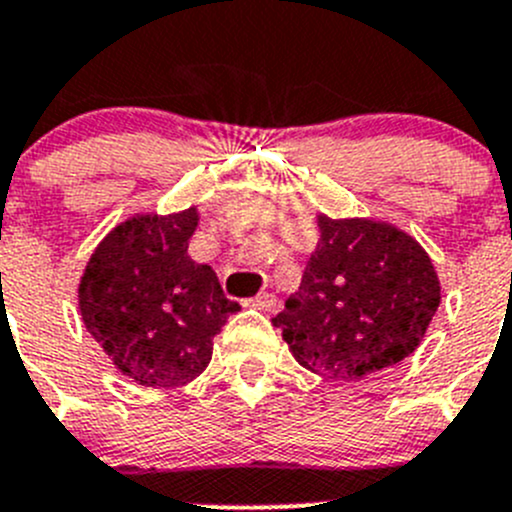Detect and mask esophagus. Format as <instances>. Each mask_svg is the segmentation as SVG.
<instances>
[{"instance_id": "esophagus-1", "label": "esophagus", "mask_w": 512, "mask_h": 512, "mask_svg": "<svg viewBox=\"0 0 512 512\" xmlns=\"http://www.w3.org/2000/svg\"><path fill=\"white\" fill-rule=\"evenodd\" d=\"M250 305L257 310H275L278 308V298L270 293H262V295H257V298H252Z\"/></svg>"}]
</instances>
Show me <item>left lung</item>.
Returning a JSON list of instances; mask_svg holds the SVG:
<instances>
[{"instance_id":"obj_1","label":"left lung","mask_w":512,"mask_h":512,"mask_svg":"<svg viewBox=\"0 0 512 512\" xmlns=\"http://www.w3.org/2000/svg\"><path fill=\"white\" fill-rule=\"evenodd\" d=\"M318 229L303 283L272 326L300 366L333 381L404 361L442 298L432 257L412 234L379 219L318 214Z\"/></svg>"}]
</instances>
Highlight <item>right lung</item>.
<instances>
[{
  "label": "right lung",
  "instance_id": "1",
  "mask_svg": "<svg viewBox=\"0 0 512 512\" xmlns=\"http://www.w3.org/2000/svg\"><path fill=\"white\" fill-rule=\"evenodd\" d=\"M199 209L141 212L95 247L78 285L90 336L138 386H184L212 361L214 336L240 310L217 272L189 257Z\"/></svg>",
  "mask_w": 512,
  "mask_h": 512
}]
</instances>
